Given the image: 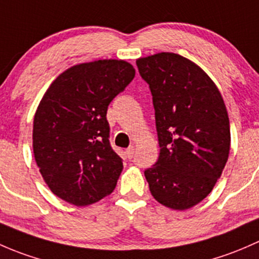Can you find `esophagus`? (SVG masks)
<instances>
[{"mask_svg": "<svg viewBox=\"0 0 259 259\" xmlns=\"http://www.w3.org/2000/svg\"><path fill=\"white\" fill-rule=\"evenodd\" d=\"M126 156L128 157V159H132L133 156H135V148L130 147L128 149H127V151H126Z\"/></svg>", "mask_w": 259, "mask_h": 259, "instance_id": "34e87169", "label": "esophagus"}]
</instances>
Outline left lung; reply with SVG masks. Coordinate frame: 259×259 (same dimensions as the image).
<instances>
[{
    "mask_svg": "<svg viewBox=\"0 0 259 259\" xmlns=\"http://www.w3.org/2000/svg\"><path fill=\"white\" fill-rule=\"evenodd\" d=\"M154 107L159 156L145 170L152 196L172 209L196 206L222 175L229 119L215 84L196 63L162 52L136 61Z\"/></svg>",
    "mask_w": 259,
    "mask_h": 259,
    "instance_id": "1",
    "label": "left lung"
}]
</instances>
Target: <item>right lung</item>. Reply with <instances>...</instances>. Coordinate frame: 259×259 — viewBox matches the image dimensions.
Segmentation results:
<instances>
[{"label":"right lung","instance_id":"add662e5","mask_svg":"<svg viewBox=\"0 0 259 259\" xmlns=\"http://www.w3.org/2000/svg\"><path fill=\"white\" fill-rule=\"evenodd\" d=\"M126 61L73 66L51 84L33 121V153L51 191L74 206L110 194L123 163L110 143L107 108L135 77Z\"/></svg>","mask_w":259,"mask_h":259}]
</instances>
